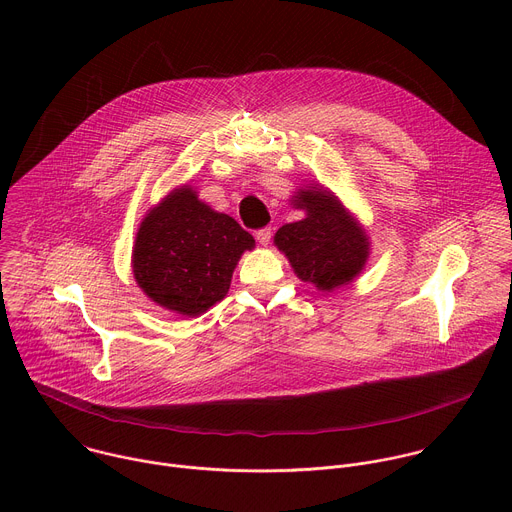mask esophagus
Here are the masks:
<instances>
[{
	"label": "esophagus",
	"mask_w": 512,
	"mask_h": 512,
	"mask_svg": "<svg viewBox=\"0 0 512 512\" xmlns=\"http://www.w3.org/2000/svg\"><path fill=\"white\" fill-rule=\"evenodd\" d=\"M271 237H273V231H271L269 227H265V229H261V231L255 233V239H257L259 245H269Z\"/></svg>",
	"instance_id": "34e87169"
}]
</instances>
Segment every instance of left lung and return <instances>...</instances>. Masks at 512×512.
I'll list each match as a JSON object with an SVG mask.
<instances>
[{"label":"left lung","instance_id":"obj_1","mask_svg":"<svg viewBox=\"0 0 512 512\" xmlns=\"http://www.w3.org/2000/svg\"><path fill=\"white\" fill-rule=\"evenodd\" d=\"M296 202L308 212L304 221L289 223L275 233L300 279L318 289H334L350 281L367 261L369 243L342 204L330 192H302Z\"/></svg>","mask_w":512,"mask_h":512}]
</instances>
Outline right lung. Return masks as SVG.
Returning a JSON list of instances; mask_svg holds the SVG:
<instances>
[{
  "mask_svg": "<svg viewBox=\"0 0 512 512\" xmlns=\"http://www.w3.org/2000/svg\"><path fill=\"white\" fill-rule=\"evenodd\" d=\"M253 237L229 214L214 212L190 188L154 208L135 237L133 275L156 304L198 316L221 302Z\"/></svg>",
  "mask_w": 512,
  "mask_h": 512,
  "instance_id": "obj_1",
  "label": "right lung"
}]
</instances>
